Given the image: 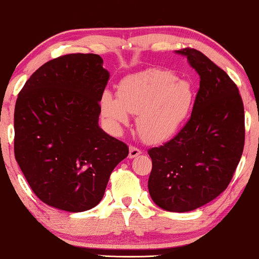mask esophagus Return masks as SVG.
I'll list each match as a JSON object with an SVG mask.
<instances>
[{
  "instance_id": "esophagus-1",
  "label": "esophagus",
  "mask_w": 259,
  "mask_h": 259,
  "mask_svg": "<svg viewBox=\"0 0 259 259\" xmlns=\"http://www.w3.org/2000/svg\"><path fill=\"white\" fill-rule=\"evenodd\" d=\"M141 154V151L139 150L138 147H134V146H130V154L128 157L132 159V158H136L138 155Z\"/></svg>"
}]
</instances>
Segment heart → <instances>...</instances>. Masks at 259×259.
I'll return each instance as SVG.
<instances>
[{
  "instance_id": "b5f03b06",
  "label": "heart",
  "mask_w": 259,
  "mask_h": 259,
  "mask_svg": "<svg viewBox=\"0 0 259 259\" xmlns=\"http://www.w3.org/2000/svg\"><path fill=\"white\" fill-rule=\"evenodd\" d=\"M197 93L190 81L165 69H148L125 77L116 98L104 92L101 114L109 128L119 132L128 123V113L138 114L140 137L151 144L165 143L180 132L190 118Z\"/></svg>"
}]
</instances>
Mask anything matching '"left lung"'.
I'll return each instance as SVG.
<instances>
[{"mask_svg": "<svg viewBox=\"0 0 259 259\" xmlns=\"http://www.w3.org/2000/svg\"><path fill=\"white\" fill-rule=\"evenodd\" d=\"M200 77L192 114L167 143L148 150V191L162 210L189 212L217 198L231 182L245 139L244 106L230 76L196 49L176 51Z\"/></svg>", "mask_w": 259, "mask_h": 259, "instance_id": "8db88e82", "label": "left lung"}]
</instances>
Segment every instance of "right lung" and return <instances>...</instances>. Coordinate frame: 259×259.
I'll use <instances>...</instances> for the list:
<instances>
[{"label":"right lung","mask_w":259,"mask_h":259,"mask_svg":"<svg viewBox=\"0 0 259 259\" xmlns=\"http://www.w3.org/2000/svg\"><path fill=\"white\" fill-rule=\"evenodd\" d=\"M98 54H68L24 83L14 113L15 159L45 204L82 212L100 203L109 176L128 155L99 126L109 73Z\"/></svg>","instance_id":"right-lung-1"}]
</instances>
